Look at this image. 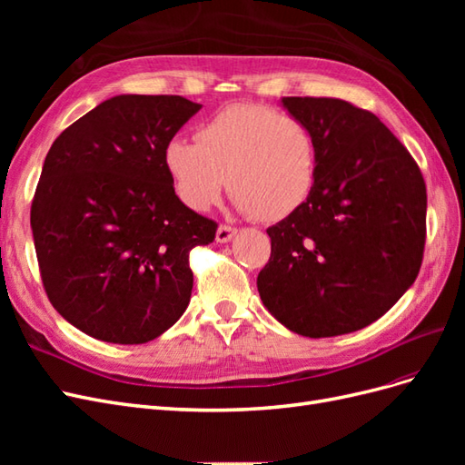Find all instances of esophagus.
Returning a JSON list of instances; mask_svg holds the SVG:
<instances>
[{
    "label": "esophagus",
    "instance_id": "34e87169",
    "mask_svg": "<svg viewBox=\"0 0 465 465\" xmlns=\"http://www.w3.org/2000/svg\"><path fill=\"white\" fill-rule=\"evenodd\" d=\"M234 234H236V229L229 227V224H221V227L217 229L215 238H217V242L224 244V242H231L232 238H234Z\"/></svg>",
    "mask_w": 465,
    "mask_h": 465
}]
</instances>
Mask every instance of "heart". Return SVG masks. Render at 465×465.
<instances>
[{
  "label": "heart",
  "mask_w": 465,
  "mask_h": 465,
  "mask_svg": "<svg viewBox=\"0 0 465 465\" xmlns=\"http://www.w3.org/2000/svg\"><path fill=\"white\" fill-rule=\"evenodd\" d=\"M195 139L173 137L164 147L178 198L195 211L213 205L227 180L236 205L263 221L291 215L312 192L316 143L299 118L236 103L203 122Z\"/></svg>",
  "instance_id": "heart-1"
}]
</instances>
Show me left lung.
<instances>
[{"instance_id": "left-lung-1", "label": "left lung", "mask_w": 465, "mask_h": 465, "mask_svg": "<svg viewBox=\"0 0 465 465\" xmlns=\"http://www.w3.org/2000/svg\"><path fill=\"white\" fill-rule=\"evenodd\" d=\"M311 130L316 178L306 202L267 229L258 275L270 314L304 337L367 328L413 285L423 262L427 188L417 163L372 112L340 98L283 96Z\"/></svg>"}]
</instances>
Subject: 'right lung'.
<instances>
[{
    "label": "right lung",
    "instance_id": "1",
    "mask_svg": "<svg viewBox=\"0 0 465 465\" xmlns=\"http://www.w3.org/2000/svg\"><path fill=\"white\" fill-rule=\"evenodd\" d=\"M202 104L118 94L52 143L31 207L42 283L55 311L94 340L147 343L184 314L190 250L217 223L180 202L164 147Z\"/></svg>",
    "mask_w": 465,
    "mask_h": 465
}]
</instances>
